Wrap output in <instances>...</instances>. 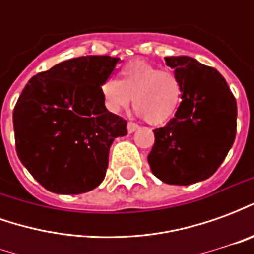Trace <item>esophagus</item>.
Masks as SVG:
<instances>
[{
  "instance_id": "esophagus-1",
  "label": "esophagus",
  "mask_w": 254,
  "mask_h": 254,
  "mask_svg": "<svg viewBox=\"0 0 254 254\" xmlns=\"http://www.w3.org/2000/svg\"><path fill=\"white\" fill-rule=\"evenodd\" d=\"M138 127H138L137 124H134V122H127V132H129V133L136 132Z\"/></svg>"
}]
</instances>
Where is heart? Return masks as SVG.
Wrapping results in <instances>:
<instances>
[{
  "label": "heart",
  "mask_w": 254,
  "mask_h": 254,
  "mask_svg": "<svg viewBox=\"0 0 254 254\" xmlns=\"http://www.w3.org/2000/svg\"><path fill=\"white\" fill-rule=\"evenodd\" d=\"M100 95L106 109L114 114L125 110L133 98L137 114L152 125H163L176 117L182 88L173 72L134 60L122 67L120 81L106 78L100 84Z\"/></svg>",
  "instance_id": "1"
}]
</instances>
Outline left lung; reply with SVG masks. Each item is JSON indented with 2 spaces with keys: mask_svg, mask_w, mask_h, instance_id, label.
Here are the masks:
<instances>
[{
  "mask_svg": "<svg viewBox=\"0 0 254 254\" xmlns=\"http://www.w3.org/2000/svg\"><path fill=\"white\" fill-rule=\"evenodd\" d=\"M182 88V102L166 127L155 129L148 163L170 185L204 181L218 170L234 143L237 102L220 73L187 56L166 57Z\"/></svg>",
  "mask_w": 254,
  "mask_h": 254,
  "instance_id": "obj_1",
  "label": "left lung"
}]
</instances>
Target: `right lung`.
Instances as JSON below:
<instances>
[{"label":"right lung","mask_w":254,"mask_h":254,"mask_svg":"<svg viewBox=\"0 0 254 254\" xmlns=\"http://www.w3.org/2000/svg\"><path fill=\"white\" fill-rule=\"evenodd\" d=\"M120 58L87 56L31 78L13 110L16 152L31 176L58 194H80L105 180L114 138L127 121L106 109L100 84Z\"/></svg>","instance_id":"1"}]
</instances>
